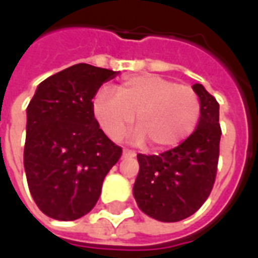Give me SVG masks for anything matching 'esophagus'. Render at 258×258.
I'll return each mask as SVG.
<instances>
[{"mask_svg": "<svg viewBox=\"0 0 258 258\" xmlns=\"http://www.w3.org/2000/svg\"><path fill=\"white\" fill-rule=\"evenodd\" d=\"M134 157L135 156V152L133 151H128V149H123V157Z\"/></svg>", "mask_w": 258, "mask_h": 258, "instance_id": "1", "label": "esophagus"}]
</instances>
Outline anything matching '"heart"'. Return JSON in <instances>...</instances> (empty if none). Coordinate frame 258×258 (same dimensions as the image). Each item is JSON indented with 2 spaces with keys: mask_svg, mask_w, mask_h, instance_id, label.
<instances>
[{
  "mask_svg": "<svg viewBox=\"0 0 258 258\" xmlns=\"http://www.w3.org/2000/svg\"><path fill=\"white\" fill-rule=\"evenodd\" d=\"M92 114L102 131L118 140L134 123L135 140L151 141V146L164 149L178 145L189 137L200 117V99L188 85L153 74L124 79L116 95L101 88L92 98Z\"/></svg>",
  "mask_w": 258,
  "mask_h": 258,
  "instance_id": "1",
  "label": "heart"
}]
</instances>
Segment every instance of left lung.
<instances>
[{"instance_id":"left-lung-1","label":"left lung","mask_w":258,"mask_h":258,"mask_svg":"<svg viewBox=\"0 0 258 258\" xmlns=\"http://www.w3.org/2000/svg\"><path fill=\"white\" fill-rule=\"evenodd\" d=\"M200 99L198 127L186 140L160 155H138L134 184L137 205L157 221L192 216L209 198L220 155V105L202 84L192 85Z\"/></svg>"}]
</instances>
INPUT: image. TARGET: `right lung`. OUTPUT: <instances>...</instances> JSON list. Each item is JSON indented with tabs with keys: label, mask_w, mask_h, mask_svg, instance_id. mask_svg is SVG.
<instances>
[{
	"label": "right lung",
	"mask_w": 258,
	"mask_h": 258,
	"mask_svg": "<svg viewBox=\"0 0 258 258\" xmlns=\"http://www.w3.org/2000/svg\"><path fill=\"white\" fill-rule=\"evenodd\" d=\"M116 74L79 63L37 87L27 106L23 164L31 196L45 216L73 221L90 213L121 156L91 107L99 87Z\"/></svg>",
	"instance_id": "right-lung-1"
}]
</instances>
